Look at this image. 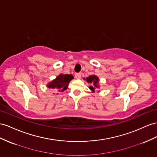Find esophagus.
Here are the masks:
<instances>
[{
	"label": "esophagus",
	"instance_id": "obj_1",
	"mask_svg": "<svg viewBox=\"0 0 157 157\" xmlns=\"http://www.w3.org/2000/svg\"><path fill=\"white\" fill-rule=\"evenodd\" d=\"M81 75H82L81 73H77L75 74V77L77 78H80V77H81Z\"/></svg>",
	"mask_w": 157,
	"mask_h": 157
}]
</instances>
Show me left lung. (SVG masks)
<instances>
[{"mask_svg":"<svg viewBox=\"0 0 157 157\" xmlns=\"http://www.w3.org/2000/svg\"><path fill=\"white\" fill-rule=\"evenodd\" d=\"M86 81L88 82L92 83V85L89 86V88L92 90V91H94L95 88H99L98 86V78L95 75H91L89 76L88 78H86Z\"/></svg>","mask_w":157,"mask_h":157,"instance_id":"8db88e82","label":"left lung"}]
</instances>
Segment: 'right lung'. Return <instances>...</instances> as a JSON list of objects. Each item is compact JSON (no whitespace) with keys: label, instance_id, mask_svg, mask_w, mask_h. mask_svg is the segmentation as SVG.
<instances>
[{"label":"right lung","instance_id":"right-lung-1","mask_svg":"<svg viewBox=\"0 0 157 157\" xmlns=\"http://www.w3.org/2000/svg\"><path fill=\"white\" fill-rule=\"evenodd\" d=\"M73 78V76L72 75L61 74L53 81L49 82L48 84V87L55 89L57 92H63L67 88L69 82Z\"/></svg>","mask_w":157,"mask_h":157}]
</instances>
